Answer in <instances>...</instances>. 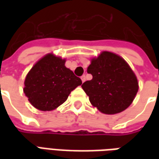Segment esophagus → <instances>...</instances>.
<instances>
[{
    "label": "esophagus",
    "mask_w": 159,
    "mask_h": 159,
    "mask_svg": "<svg viewBox=\"0 0 159 159\" xmlns=\"http://www.w3.org/2000/svg\"><path fill=\"white\" fill-rule=\"evenodd\" d=\"M81 79H82V82L84 83V82H85V80H86V76H85V75H83V76H81Z\"/></svg>",
    "instance_id": "34e87169"
}]
</instances>
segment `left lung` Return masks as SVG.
<instances>
[{
    "label": "left lung",
    "mask_w": 159,
    "mask_h": 159,
    "mask_svg": "<svg viewBox=\"0 0 159 159\" xmlns=\"http://www.w3.org/2000/svg\"><path fill=\"white\" fill-rule=\"evenodd\" d=\"M93 76L82 88L93 107L105 114H117L129 107L138 92L136 76L128 63L111 52L91 59L87 70Z\"/></svg>",
    "instance_id": "obj_1"
}]
</instances>
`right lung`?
<instances>
[{"label":"right lung","mask_w":159,"mask_h":159,"mask_svg":"<svg viewBox=\"0 0 159 159\" xmlns=\"http://www.w3.org/2000/svg\"><path fill=\"white\" fill-rule=\"evenodd\" d=\"M66 59L48 53L35 64L25 80L24 93L36 109L52 111L63 104L82 80L65 66Z\"/></svg>","instance_id":"1"}]
</instances>
